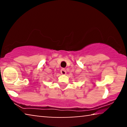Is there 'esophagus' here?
<instances>
[{
    "mask_svg": "<svg viewBox=\"0 0 127 127\" xmlns=\"http://www.w3.org/2000/svg\"><path fill=\"white\" fill-rule=\"evenodd\" d=\"M61 73L62 74H64V75L65 74H66V70H65V69H64V68L62 69L61 70Z\"/></svg>",
    "mask_w": 127,
    "mask_h": 127,
    "instance_id": "esophagus-1",
    "label": "esophagus"
}]
</instances>
